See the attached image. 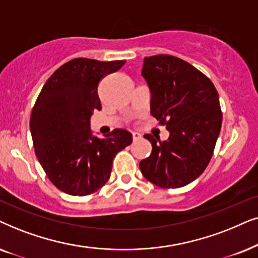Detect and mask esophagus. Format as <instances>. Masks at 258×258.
I'll return each instance as SVG.
<instances>
[{"mask_svg":"<svg viewBox=\"0 0 258 258\" xmlns=\"http://www.w3.org/2000/svg\"><path fill=\"white\" fill-rule=\"evenodd\" d=\"M132 137H133V140L142 139V135H140L139 132H132Z\"/></svg>","mask_w":258,"mask_h":258,"instance_id":"esophagus-1","label":"esophagus"}]
</instances>
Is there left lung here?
Instances as JSON below:
<instances>
[{
  "label": "left lung",
  "instance_id": "1",
  "mask_svg": "<svg viewBox=\"0 0 258 258\" xmlns=\"http://www.w3.org/2000/svg\"><path fill=\"white\" fill-rule=\"evenodd\" d=\"M151 114L169 130L165 142L144 137L152 153L140 161L143 176L157 186L190 184L207 169L222 126L219 97L210 79L186 61L159 54L144 59Z\"/></svg>",
  "mask_w": 258,
  "mask_h": 258
}]
</instances>
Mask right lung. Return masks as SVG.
<instances>
[{
	"mask_svg": "<svg viewBox=\"0 0 258 258\" xmlns=\"http://www.w3.org/2000/svg\"><path fill=\"white\" fill-rule=\"evenodd\" d=\"M125 60L78 57L57 68L41 89L30 115L35 154L49 180L64 194H94L109 179L113 158L132 143V135L113 130L100 139L89 119L100 111L98 85Z\"/></svg>",
	"mask_w": 258,
	"mask_h": 258,
	"instance_id": "obj_1",
	"label": "right lung"
}]
</instances>
